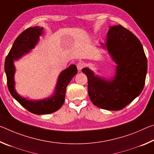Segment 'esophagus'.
Segmentation results:
<instances>
[{
  "instance_id": "obj_1",
  "label": "esophagus",
  "mask_w": 154,
  "mask_h": 154,
  "mask_svg": "<svg viewBox=\"0 0 154 154\" xmlns=\"http://www.w3.org/2000/svg\"><path fill=\"white\" fill-rule=\"evenodd\" d=\"M84 66H85V64H84V62H78L77 63V69L79 70V71H80L81 70H82L83 67H84Z\"/></svg>"
}]
</instances>
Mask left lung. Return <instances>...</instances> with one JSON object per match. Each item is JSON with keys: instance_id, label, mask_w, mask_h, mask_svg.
I'll use <instances>...</instances> for the list:
<instances>
[{"instance_id": "left-lung-1", "label": "left lung", "mask_w": 154, "mask_h": 154, "mask_svg": "<svg viewBox=\"0 0 154 154\" xmlns=\"http://www.w3.org/2000/svg\"><path fill=\"white\" fill-rule=\"evenodd\" d=\"M103 48L117 64L113 79L95 76L88 68L82 72L88 77V90L94 105L110 111L121 110L137 98L144 88L147 60L141 43L121 25L109 27Z\"/></svg>"}]
</instances>
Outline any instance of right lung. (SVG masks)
<instances>
[{"label":"right lung","mask_w":154,"mask_h":154,"mask_svg":"<svg viewBox=\"0 0 154 154\" xmlns=\"http://www.w3.org/2000/svg\"><path fill=\"white\" fill-rule=\"evenodd\" d=\"M43 28L42 27L35 26L28 28L23 31L15 40L5 62V71L7 75V86L9 92L13 97L28 111L37 115L52 113L61 107L64 102L66 86L72 77L77 73V67L74 64L64 70L58 77L54 94L43 100H26V98L20 96L16 92L15 90V69L14 60H17L35 48L39 40V36L43 34Z\"/></svg>","instance_id":"1"}]
</instances>
